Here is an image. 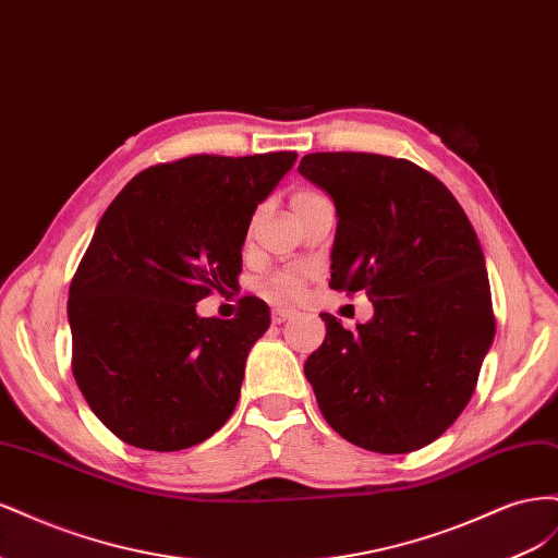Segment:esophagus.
Instances as JSON below:
<instances>
[{"label": "esophagus", "instance_id": "1", "mask_svg": "<svg viewBox=\"0 0 558 558\" xmlns=\"http://www.w3.org/2000/svg\"><path fill=\"white\" fill-rule=\"evenodd\" d=\"M291 316H295V310H286V307H275L272 310V324L279 326L283 320H289Z\"/></svg>", "mask_w": 558, "mask_h": 558}]
</instances>
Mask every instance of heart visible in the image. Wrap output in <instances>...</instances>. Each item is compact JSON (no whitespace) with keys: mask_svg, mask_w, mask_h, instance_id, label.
Listing matches in <instances>:
<instances>
[{"mask_svg":"<svg viewBox=\"0 0 558 558\" xmlns=\"http://www.w3.org/2000/svg\"><path fill=\"white\" fill-rule=\"evenodd\" d=\"M316 193H298L293 195V202L314 197ZM305 275L295 272V269H286V272H277L272 279L267 281V291L277 298H300L305 293Z\"/></svg>","mask_w":558,"mask_h":558,"instance_id":"1","label":"heart"}]
</instances>
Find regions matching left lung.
Listing matches in <instances>:
<instances>
[{
	"mask_svg": "<svg viewBox=\"0 0 558 558\" xmlns=\"http://www.w3.org/2000/svg\"><path fill=\"white\" fill-rule=\"evenodd\" d=\"M298 172L337 209L330 289L365 291L367 324L305 363L320 414L351 445L408 453L437 440L475 393L496 335L480 240L442 181L379 154H310Z\"/></svg>",
	"mask_w": 558,
	"mask_h": 558,
	"instance_id": "left-lung-1",
	"label": "left lung"
}]
</instances>
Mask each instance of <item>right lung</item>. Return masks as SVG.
I'll return each instance as SVG.
<instances>
[{"label": "right lung", "instance_id": "add662e5", "mask_svg": "<svg viewBox=\"0 0 558 558\" xmlns=\"http://www.w3.org/2000/svg\"><path fill=\"white\" fill-rule=\"evenodd\" d=\"M295 158L277 150L158 162L99 218L66 300L72 373L123 442L189 449L230 418L269 310L246 295L223 320L199 318L195 305L238 289L251 216Z\"/></svg>", "mask_w": 558, "mask_h": 558}]
</instances>
